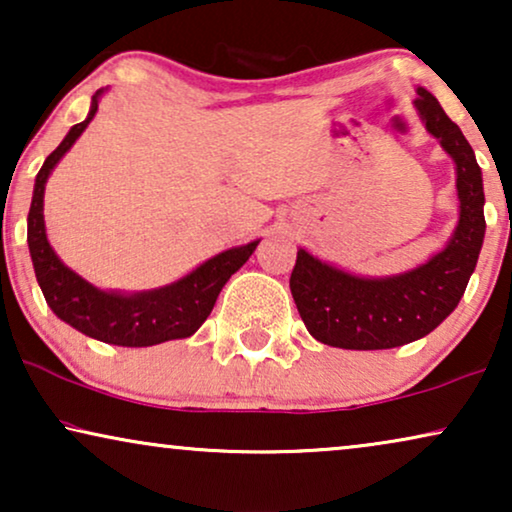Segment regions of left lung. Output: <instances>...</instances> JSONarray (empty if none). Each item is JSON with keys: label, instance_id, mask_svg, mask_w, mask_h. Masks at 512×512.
<instances>
[{"label": "left lung", "instance_id": "left-lung-1", "mask_svg": "<svg viewBox=\"0 0 512 512\" xmlns=\"http://www.w3.org/2000/svg\"><path fill=\"white\" fill-rule=\"evenodd\" d=\"M426 130L457 165L459 223L443 251L394 277H356L298 249L289 286L312 338L340 349H391L424 338L459 305L485 240V191L471 144L436 97L417 88Z\"/></svg>", "mask_w": 512, "mask_h": 512}]
</instances>
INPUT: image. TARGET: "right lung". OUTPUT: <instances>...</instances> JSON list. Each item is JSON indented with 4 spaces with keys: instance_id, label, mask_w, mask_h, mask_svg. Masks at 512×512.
I'll use <instances>...</instances> for the list:
<instances>
[{
    "instance_id": "1",
    "label": "right lung",
    "mask_w": 512,
    "mask_h": 512,
    "mask_svg": "<svg viewBox=\"0 0 512 512\" xmlns=\"http://www.w3.org/2000/svg\"><path fill=\"white\" fill-rule=\"evenodd\" d=\"M102 90L93 95L88 118L76 123L58 149L44 160L34 181L30 214H27V244L34 265V275L44 291V298L55 317L65 321L88 338L109 342L118 347H151L167 340L193 335L205 324L219 293L230 275H235L258 247L256 242L221 251L195 268L179 282L160 286L153 291L116 293L102 291L69 270L60 261L46 237L44 226V191L48 174L60 158L72 149L81 132L93 121Z\"/></svg>"
}]
</instances>
